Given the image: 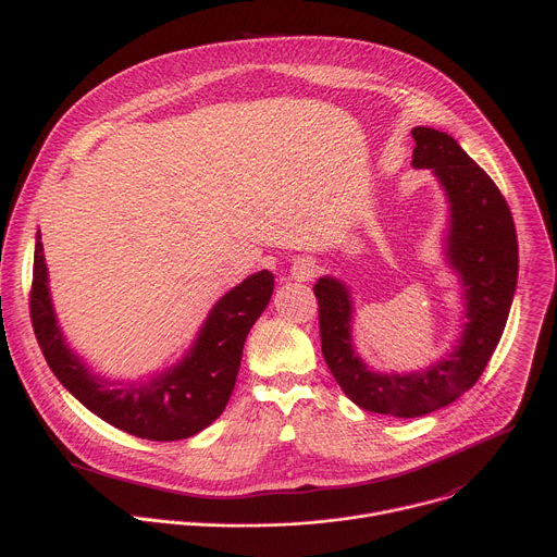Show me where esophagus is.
<instances>
[{
    "mask_svg": "<svg viewBox=\"0 0 557 557\" xmlns=\"http://www.w3.org/2000/svg\"><path fill=\"white\" fill-rule=\"evenodd\" d=\"M314 271H317V267H314L312 260L299 258V260L293 264V269H290V277L297 280V282H308V280L314 275Z\"/></svg>",
    "mask_w": 557,
    "mask_h": 557,
    "instance_id": "esophagus-1",
    "label": "esophagus"
}]
</instances>
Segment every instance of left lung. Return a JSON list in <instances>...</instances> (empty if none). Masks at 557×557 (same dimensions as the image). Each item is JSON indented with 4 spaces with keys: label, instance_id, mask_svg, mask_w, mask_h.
<instances>
[{
    "label": "left lung",
    "instance_id": "8db88e82",
    "mask_svg": "<svg viewBox=\"0 0 557 557\" xmlns=\"http://www.w3.org/2000/svg\"><path fill=\"white\" fill-rule=\"evenodd\" d=\"M412 168L432 170L449 202L445 258L458 273L462 322L451 350L414 372H376L355 352L350 288L324 275L314 284L320 301L324 359L348 399L396 419L441 410L465 394L492 359L518 282V237L509 205L496 183L445 132L414 127Z\"/></svg>",
    "mask_w": 557,
    "mask_h": 557
}]
</instances>
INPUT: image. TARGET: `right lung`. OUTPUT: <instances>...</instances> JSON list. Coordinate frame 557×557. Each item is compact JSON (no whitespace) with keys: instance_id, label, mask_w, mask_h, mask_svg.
Returning <instances> with one entry per match:
<instances>
[{"instance_id":"obj_1","label":"right lung","mask_w":557,"mask_h":557,"mask_svg":"<svg viewBox=\"0 0 557 557\" xmlns=\"http://www.w3.org/2000/svg\"><path fill=\"white\" fill-rule=\"evenodd\" d=\"M273 273L258 271L224 293L185 357L140 383L95 374L65 344L50 299L41 233L35 237L30 317L41 352L61 385L106 423L147 441H181L211 425L228 404L251 326L269 306Z\"/></svg>"}]
</instances>
